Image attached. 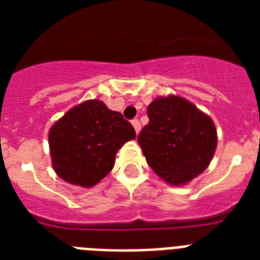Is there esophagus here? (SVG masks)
I'll list each match as a JSON object with an SVG mask.
<instances>
[{
  "label": "esophagus",
  "mask_w": 260,
  "mask_h": 260,
  "mask_svg": "<svg viewBox=\"0 0 260 260\" xmlns=\"http://www.w3.org/2000/svg\"><path fill=\"white\" fill-rule=\"evenodd\" d=\"M132 125H134L135 131H136V134H139V132H140V129H142V125H140L139 120H132Z\"/></svg>",
  "instance_id": "obj_1"
}]
</instances>
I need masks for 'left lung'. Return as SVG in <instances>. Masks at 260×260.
Segmentation results:
<instances>
[{"mask_svg":"<svg viewBox=\"0 0 260 260\" xmlns=\"http://www.w3.org/2000/svg\"><path fill=\"white\" fill-rule=\"evenodd\" d=\"M147 114L150 122L138 142L156 175L182 186L208 169L217 147V129L208 114L175 94L155 98Z\"/></svg>","mask_w":260,"mask_h":260,"instance_id":"1","label":"left lung"}]
</instances>
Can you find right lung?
I'll list each match as a JSON object with an SVG mask.
<instances>
[{
    "mask_svg": "<svg viewBox=\"0 0 260 260\" xmlns=\"http://www.w3.org/2000/svg\"><path fill=\"white\" fill-rule=\"evenodd\" d=\"M136 138L121 113L100 100H87L67 110L50 128L52 169L71 185L93 187L112 171L116 154Z\"/></svg>",
    "mask_w": 260,
    "mask_h": 260,
    "instance_id": "add662e5",
    "label": "right lung"
}]
</instances>
